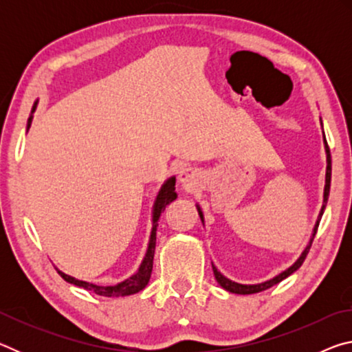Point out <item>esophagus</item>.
<instances>
[{"mask_svg": "<svg viewBox=\"0 0 352 352\" xmlns=\"http://www.w3.org/2000/svg\"><path fill=\"white\" fill-rule=\"evenodd\" d=\"M178 180L183 184V186H192L194 182H195V172L192 169H183L180 172V175H178Z\"/></svg>", "mask_w": 352, "mask_h": 352, "instance_id": "esophagus-1", "label": "esophagus"}]
</instances>
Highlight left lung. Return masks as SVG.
Listing matches in <instances>:
<instances>
[{"mask_svg":"<svg viewBox=\"0 0 352 352\" xmlns=\"http://www.w3.org/2000/svg\"><path fill=\"white\" fill-rule=\"evenodd\" d=\"M321 127H323V122H321ZM323 138H324V132H323ZM324 148H326V163H327V166H326V183H324V192H323V206H321V211H320V214H318L317 223H315V226H314L312 237H311V241H309L307 247L305 248V252L301 253L300 258H298V259L295 261V264H292L287 270H284L283 273H279V275H276L275 278H272V279H269V281L261 283V284H239V283L231 281V279L225 278V276L222 275V273H220V272L217 270V267L212 264V272H214V276H216V281H217L220 285H222V287H223L225 290L231 292V294H237V295H252V294H258V292L267 290V289L273 287V285H275V284L281 283L283 279L290 276L292 273L300 269L301 264H302V262H305V259H306L309 250H311L314 237H315V234H317V228H318V225H320L321 216H323V212H324V208H326V204H327V197H329V189H331V170H332V166H331V152H329V147H327L326 138H324ZM197 211H199V216H200V219H201V222H204V212H201L199 205H197Z\"/></svg>","mask_w":352,"mask_h":352,"instance_id":"1","label":"left lung"}]
</instances>
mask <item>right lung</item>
Here are the masks:
<instances>
[{
	"label": "right lung",
	"mask_w": 352,
	"mask_h": 352,
	"mask_svg": "<svg viewBox=\"0 0 352 352\" xmlns=\"http://www.w3.org/2000/svg\"><path fill=\"white\" fill-rule=\"evenodd\" d=\"M38 100H35L31 116L28 119V130L32 124V115L35 109H37ZM177 199V192H175V177L168 178L163 183L162 189L158 190L157 199H155L153 204V211H152V231H151V239H148V245H147V252L144 259H142L140 269L136 270L135 275H132L127 279H124L122 283H118L115 285H98L93 283H87V281H80V279H76L74 276H69L67 273H63L60 270L58 275H60L65 281L69 284H74L77 287H82L85 290H90L93 294L100 295V296H127V295H133L138 294L140 290H142L147 285L148 279H151L152 275V267H153V254H155V243H157V226H158V220L162 212L166 210L170 201H174Z\"/></svg>",
	"instance_id": "right-lung-1"
}]
</instances>
